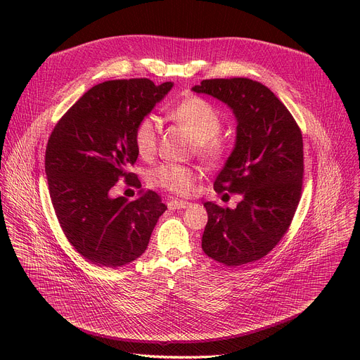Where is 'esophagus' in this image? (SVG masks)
<instances>
[{"instance_id": "1", "label": "esophagus", "mask_w": 360, "mask_h": 360, "mask_svg": "<svg viewBox=\"0 0 360 360\" xmlns=\"http://www.w3.org/2000/svg\"><path fill=\"white\" fill-rule=\"evenodd\" d=\"M190 205V202L188 201H184V200H170L169 202H167V207H169V210H182V209H186V207Z\"/></svg>"}]
</instances>
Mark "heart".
Instances as JSON below:
<instances>
[{"mask_svg": "<svg viewBox=\"0 0 360 360\" xmlns=\"http://www.w3.org/2000/svg\"><path fill=\"white\" fill-rule=\"evenodd\" d=\"M169 118L185 128L195 140L197 156L207 165H219L226 155L228 146L217 136L221 129V120L217 109L200 96H188L170 106ZM134 144L141 158H151L158 147V125L151 117L140 120L134 128ZM150 181L178 195H186L193 190L195 170L184 165L167 163L150 172Z\"/></svg>", "mask_w": 360, "mask_h": 360, "instance_id": "obj_1", "label": "heart"}]
</instances>
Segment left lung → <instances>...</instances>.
Wrapping results in <instances>:
<instances>
[{
    "mask_svg": "<svg viewBox=\"0 0 360 360\" xmlns=\"http://www.w3.org/2000/svg\"><path fill=\"white\" fill-rule=\"evenodd\" d=\"M224 102L236 117V143L214 191L240 194L236 209L207 201L201 247L228 267L266 257L288 232L304 184V140L276 94L251 79H212L193 87Z\"/></svg>",
    "mask_w": 360,
    "mask_h": 360,
    "instance_id": "obj_1",
    "label": "left lung"
}]
</instances>
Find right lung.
<instances>
[{
    "label": "right lung",
    "instance_id": "1",
    "mask_svg": "<svg viewBox=\"0 0 360 360\" xmlns=\"http://www.w3.org/2000/svg\"><path fill=\"white\" fill-rule=\"evenodd\" d=\"M172 83L148 79L110 80L93 86L52 129L45 153L49 195L61 229L82 257L101 267H122L147 248L167 207L155 191L134 200L112 198L139 151L134 128Z\"/></svg>",
    "mask_w": 360,
    "mask_h": 360
}]
</instances>
